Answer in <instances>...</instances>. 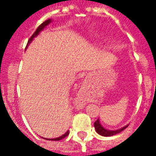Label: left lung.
<instances>
[{
    "instance_id": "1",
    "label": "left lung",
    "mask_w": 156,
    "mask_h": 156,
    "mask_svg": "<svg viewBox=\"0 0 156 156\" xmlns=\"http://www.w3.org/2000/svg\"><path fill=\"white\" fill-rule=\"evenodd\" d=\"M128 125H125L124 127L120 128V129H116V130H109V129H105V127H103V125L100 124L99 119H98L94 122L95 130H96V132H97L98 134H100L102 136H112V135H115V134L120 133L121 131H123L124 129H126Z\"/></svg>"
}]
</instances>
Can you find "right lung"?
Returning a JSON list of instances; mask_svg holds the SVG:
<instances>
[{
	"label": "right lung",
	"instance_id": "1",
	"mask_svg": "<svg viewBox=\"0 0 156 156\" xmlns=\"http://www.w3.org/2000/svg\"><path fill=\"white\" fill-rule=\"evenodd\" d=\"M51 22V19H48V20H47V21H45L44 22H42L41 25L39 26L37 28V30H36V32H34V33H33V35H32V37H30V39H29L28 41H27V47H28V45L30 44L31 42H32V40L34 39V37H36L38 35L39 33H40V32H41V31H42V30H43V29H44L45 27H47V26L48 25V24H50ZM68 134H69V132H68V131H67V132H66V133H65L64 134H62V135H61V136H59V137L54 138V139H46V140H53V141L60 140H62V139L66 137V136H68ZM44 139H45V138H44Z\"/></svg>",
	"mask_w": 156,
	"mask_h": 156
}]
</instances>
